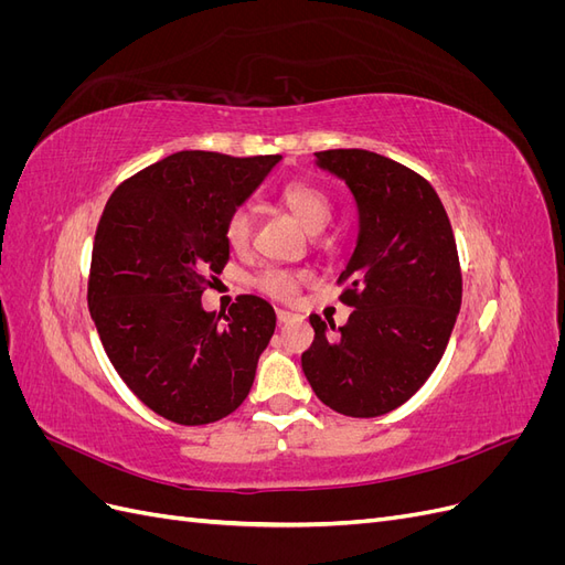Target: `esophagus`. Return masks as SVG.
Segmentation results:
<instances>
[{"instance_id":"obj_1","label":"esophagus","mask_w":565,"mask_h":565,"mask_svg":"<svg viewBox=\"0 0 565 565\" xmlns=\"http://www.w3.org/2000/svg\"><path fill=\"white\" fill-rule=\"evenodd\" d=\"M276 316H278V322H289V320H297V318H299L297 313H292V311H285V309H278V311H276Z\"/></svg>"}]
</instances>
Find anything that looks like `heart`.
<instances>
[{
    "label": "heart",
    "instance_id": "1",
    "mask_svg": "<svg viewBox=\"0 0 565 565\" xmlns=\"http://www.w3.org/2000/svg\"><path fill=\"white\" fill-rule=\"evenodd\" d=\"M282 207L292 214L306 233L318 235L328 228L332 218V200L324 195L320 188L311 183H287L278 195ZM226 243L235 252H245L252 243V218L247 210L237 207L226 218ZM311 276L306 270H289V268H266L256 287L273 299H292L299 292V285Z\"/></svg>",
    "mask_w": 565,
    "mask_h": 565
}]
</instances>
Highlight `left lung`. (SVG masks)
Returning <instances> with one entry per match:
<instances>
[{
  "label": "left lung",
  "mask_w": 565,
  "mask_h": 565,
  "mask_svg": "<svg viewBox=\"0 0 565 565\" xmlns=\"http://www.w3.org/2000/svg\"><path fill=\"white\" fill-rule=\"evenodd\" d=\"M349 185L358 237L339 282L353 306L344 328L311 313L301 370L316 396L347 417H380L409 401L440 363L461 306L450 218L431 183L361 148L316 152Z\"/></svg>",
  "instance_id": "obj_1"
}]
</instances>
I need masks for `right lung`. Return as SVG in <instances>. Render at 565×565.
Returning <instances> with one entry per match:
<instances>
[{
  "instance_id": "1",
  "label": "right lung",
  "mask_w": 565,
  "mask_h": 565,
  "mask_svg": "<svg viewBox=\"0 0 565 565\" xmlns=\"http://www.w3.org/2000/svg\"><path fill=\"white\" fill-rule=\"evenodd\" d=\"M280 160L181 150L117 185L98 221L89 313L119 377L169 422H218L252 388L276 311L254 295L204 311L200 297L228 262V214Z\"/></svg>"
}]
</instances>
